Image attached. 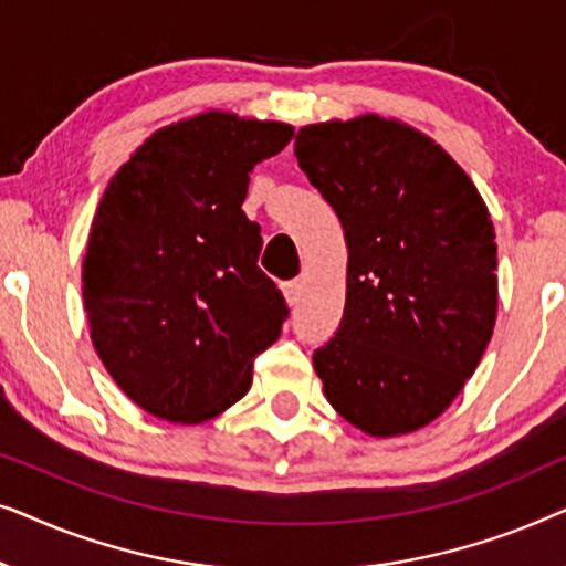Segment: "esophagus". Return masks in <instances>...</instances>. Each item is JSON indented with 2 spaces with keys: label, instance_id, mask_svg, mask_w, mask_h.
Listing matches in <instances>:
<instances>
[{
  "label": "esophagus",
  "instance_id": "34e87169",
  "mask_svg": "<svg viewBox=\"0 0 566 566\" xmlns=\"http://www.w3.org/2000/svg\"><path fill=\"white\" fill-rule=\"evenodd\" d=\"M283 293H285V301L289 304H298L301 296H304V277H296V281H289L283 285Z\"/></svg>",
  "mask_w": 566,
  "mask_h": 566
}]
</instances>
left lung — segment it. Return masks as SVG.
I'll return each instance as SVG.
<instances>
[{
  "label": "left lung",
  "mask_w": 566,
  "mask_h": 566,
  "mask_svg": "<svg viewBox=\"0 0 566 566\" xmlns=\"http://www.w3.org/2000/svg\"><path fill=\"white\" fill-rule=\"evenodd\" d=\"M296 159L347 244L343 322L314 353L324 397L366 436L420 430L451 407L492 339L486 203L443 146L374 113L304 126Z\"/></svg>",
  "instance_id": "8db88e82"
}]
</instances>
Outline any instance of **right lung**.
I'll use <instances>...</instances> for the list:
<instances>
[{"instance_id": "right-lung-1", "label": "right lung", "mask_w": 566, "mask_h": 566, "mask_svg": "<svg viewBox=\"0 0 566 566\" xmlns=\"http://www.w3.org/2000/svg\"><path fill=\"white\" fill-rule=\"evenodd\" d=\"M291 138L289 123L208 111L159 128L107 182L82 265L90 337L159 420L221 415L281 335L289 306L242 203L254 165Z\"/></svg>"}]
</instances>
